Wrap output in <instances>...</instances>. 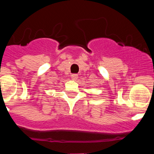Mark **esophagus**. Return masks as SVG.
Listing matches in <instances>:
<instances>
[{
  "instance_id": "obj_1",
  "label": "esophagus",
  "mask_w": 154,
  "mask_h": 154,
  "mask_svg": "<svg viewBox=\"0 0 154 154\" xmlns=\"http://www.w3.org/2000/svg\"><path fill=\"white\" fill-rule=\"evenodd\" d=\"M71 78L73 80H76L77 79H78V75H77V74H72V75H71Z\"/></svg>"
}]
</instances>
